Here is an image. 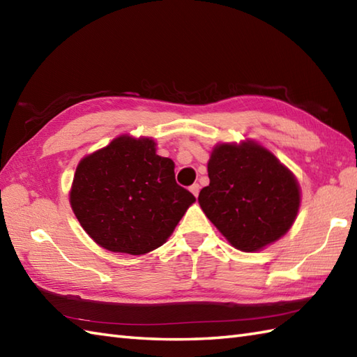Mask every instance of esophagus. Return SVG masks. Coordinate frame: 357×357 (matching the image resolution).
Segmentation results:
<instances>
[{
    "instance_id": "esophagus-1",
    "label": "esophagus",
    "mask_w": 357,
    "mask_h": 357,
    "mask_svg": "<svg viewBox=\"0 0 357 357\" xmlns=\"http://www.w3.org/2000/svg\"><path fill=\"white\" fill-rule=\"evenodd\" d=\"M190 192L196 196V198H198V195H199V184H193V185L190 187Z\"/></svg>"
}]
</instances>
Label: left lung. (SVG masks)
<instances>
[{"label":"left lung","instance_id":"1","mask_svg":"<svg viewBox=\"0 0 357 357\" xmlns=\"http://www.w3.org/2000/svg\"><path fill=\"white\" fill-rule=\"evenodd\" d=\"M208 178L199 206L233 247L256 252L290 230L299 185L267 149L255 142L221 144L210 156Z\"/></svg>","mask_w":357,"mask_h":357}]
</instances>
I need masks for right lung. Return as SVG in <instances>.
Returning a JSON list of instances; mask_svg holds the SVG:
<instances>
[{"label":"right lung","instance_id":"right-lung-1","mask_svg":"<svg viewBox=\"0 0 357 357\" xmlns=\"http://www.w3.org/2000/svg\"><path fill=\"white\" fill-rule=\"evenodd\" d=\"M196 201L176 184L172 159L155 142L119 136L75 172L70 206L82 229L110 252L144 255L161 247Z\"/></svg>","mask_w":357,"mask_h":357}]
</instances>
